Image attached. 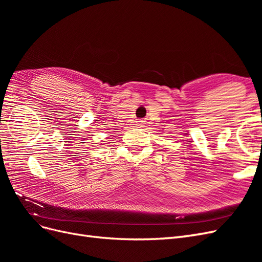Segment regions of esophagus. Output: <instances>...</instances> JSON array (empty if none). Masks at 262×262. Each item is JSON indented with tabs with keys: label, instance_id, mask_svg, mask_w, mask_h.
<instances>
[{
	"label": "esophagus",
	"instance_id": "1",
	"mask_svg": "<svg viewBox=\"0 0 262 262\" xmlns=\"http://www.w3.org/2000/svg\"><path fill=\"white\" fill-rule=\"evenodd\" d=\"M138 125H139V128H142V126H143V123H142V121H139Z\"/></svg>",
	"mask_w": 262,
	"mask_h": 262
}]
</instances>
